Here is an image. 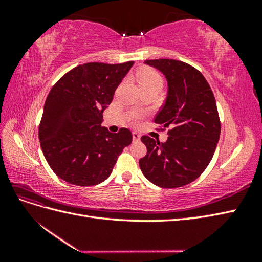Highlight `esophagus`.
Here are the masks:
<instances>
[{
  "instance_id": "obj_1",
  "label": "esophagus",
  "mask_w": 262,
  "mask_h": 262,
  "mask_svg": "<svg viewBox=\"0 0 262 262\" xmlns=\"http://www.w3.org/2000/svg\"><path fill=\"white\" fill-rule=\"evenodd\" d=\"M140 138H141V135L138 134L137 132H133V140H134V141H140Z\"/></svg>"
}]
</instances>
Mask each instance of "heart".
<instances>
[{
	"instance_id": "heart-1",
	"label": "heart",
	"mask_w": 262,
	"mask_h": 262,
	"mask_svg": "<svg viewBox=\"0 0 262 262\" xmlns=\"http://www.w3.org/2000/svg\"><path fill=\"white\" fill-rule=\"evenodd\" d=\"M137 81L142 90L148 88H162L163 77L157 70L151 68H144L137 72ZM142 118L141 115L133 117V121L138 122Z\"/></svg>"
}]
</instances>
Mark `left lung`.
Here are the masks:
<instances>
[{"label":"left lung","instance_id":"left-lung-1","mask_svg":"<svg viewBox=\"0 0 262 262\" xmlns=\"http://www.w3.org/2000/svg\"><path fill=\"white\" fill-rule=\"evenodd\" d=\"M165 75L169 91L155 116L165 130V143L144 135L147 153L140 166L147 180L161 188H179L194 181L207 168L221 134V120L213 91L204 75L181 60L148 59Z\"/></svg>","mask_w":262,"mask_h":262}]
</instances>
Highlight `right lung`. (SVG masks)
<instances>
[{"mask_svg":"<svg viewBox=\"0 0 262 262\" xmlns=\"http://www.w3.org/2000/svg\"><path fill=\"white\" fill-rule=\"evenodd\" d=\"M133 64H82L52 88L38 134L45 159L60 179L81 187L101 183L132 143L129 129L113 134L101 122L103 110Z\"/></svg>","mask_w":262,"mask_h":262,"instance_id":"right-lung-1","label":"right lung"}]
</instances>
